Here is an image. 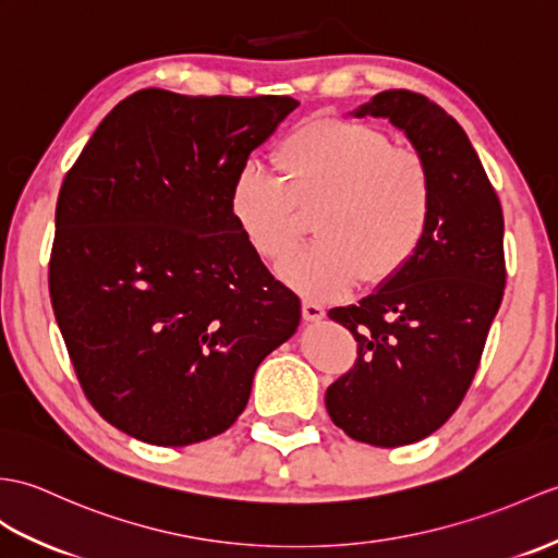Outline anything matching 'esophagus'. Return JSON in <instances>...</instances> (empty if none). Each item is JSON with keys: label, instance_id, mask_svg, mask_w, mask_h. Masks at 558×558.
Segmentation results:
<instances>
[{"label": "esophagus", "instance_id": "esophagus-1", "mask_svg": "<svg viewBox=\"0 0 558 558\" xmlns=\"http://www.w3.org/2000/svg\"><path fill=\"white\" fill-rule=\"evenodd\" d=\"M302 316H304V320L318 323V320H323V316H326V308L316 302H302Z\"/></svg>", "mask_w": 558, "mask_h": 558}]
</instances>
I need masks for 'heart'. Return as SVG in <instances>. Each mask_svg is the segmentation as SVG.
<instances>
[{
	"label": "heart",
	"instance_id": "heart-1",
	"mask_svg": "<svg viewBox=\"0 0 558 558\" xmlns=\"http://www.w3.org/2000/svg\"><path fill=\"white\" fill-rule=\"evenodd\" d=\"M278 175L244 166L232 178L230 214L250 247L270 264L288 258L314 214L316 244L280 268L282 280L316 300L364 278H397L423 247L435 192L416 149L392 147L383 128L314 116L274 151Z\"/></svg>",
	"mask_w": 558,
	"mask_h": 558
}]
</instances>
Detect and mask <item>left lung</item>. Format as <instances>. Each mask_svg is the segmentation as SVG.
Here are the masks:
<instances>
[{
    "label": "left lung",
    "instance_id": "left-lung-1",
    "mask_svg": "<svg viewBox=\"0 0 558 558\" xmlns=\"http://www.w3.org/2000/svg\"><path fill=\"white\" fill-rule=\"evenodd\" d=\"M354 116L404 131L430 168L435 206L416 258L359 304L330 308L356 361L326 392L332 423L373 447L418 442L459 409L481 364L507 264L504 216L469 135L411 89H385Z\"/></svg>",
    "mask_w": 558,
    "mask_h": 558
}]
</instances>
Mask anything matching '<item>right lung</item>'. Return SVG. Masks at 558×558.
Returning <instances> with one entry per match:
<instances>
[{
  "instance_id": "1",
  "label": "right lung",
  "mask_w": 558,
  "mask_h": 558,
  "mask_svg": "<svg viewBox=\"0 0 558 558\" xmlns=\"http://www.w3.org/2000/svg\"><path fill=\"white\" fill-rule=\"evenodd\" d=\"M296 107L140 89L63 178L51 306L87 401L125 435L187 447L226 433L300 326V296L230 214L232 178Z\"/></svg>"
}]
</instances>
